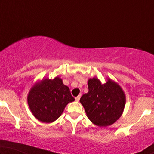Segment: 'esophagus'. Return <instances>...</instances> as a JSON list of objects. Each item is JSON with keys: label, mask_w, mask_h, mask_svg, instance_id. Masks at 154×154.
<instances>
[{"label": "esophagus", "mask_w": 154, "mask_h": 154, "mask_svg": "<svg viewBox=\"0 0 154 154\" xmlns=\"http://www.w3.org/2000/svg\"><path fill=\"white\" fill-rule=\"evenodd\" d=\"M80 98H81V95H79V96L76 97L75 98V101H76V102H79Z\"/></svg>", "instance_id": "1"}]
</instances>
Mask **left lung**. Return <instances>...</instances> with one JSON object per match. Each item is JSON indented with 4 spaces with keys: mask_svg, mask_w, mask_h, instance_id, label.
<instances>
[{
    "mask_svg": "<svg viewBox=\"0 0 154 154\" xmlns=\"http://www.w3.org/2000/svg\"><path fill=\"white\" fill-rule=\"evenodd\" d=\"M88 84V92L81 97L80 102L88 119L100 127L115 123L123 113L125 104L121 88L110 79L102 84L93 78L89 79Z\"/></svg>",
    "mask_w": 154,
    "mask_h": 154,
    "instance_id": "8db88e82",
    "label": "left lung"
}]
</instances>
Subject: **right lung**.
<instances>
[{"label": "right lung", "instance_id": "obj_1", "mask_svg": "<svg viewBox=\"0 0 154 154\" xmlns=\"http://www.w3.org/2000/svg\"><path fill=\"white\" fill-rule=\"evenodd\" d=\"M74 100L69 88L59 77L42 80L31 88L28 95L31 112L43 123H52L57 119L67 104Z\"/></svg>", "mask_w": 154, "mask_h": 154}]
</instances>
